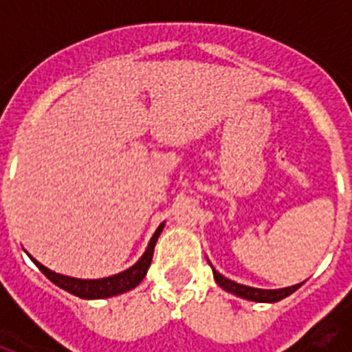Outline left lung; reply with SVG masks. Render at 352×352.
Masks as SVG:
<instances>
[{
	"label": "left lung",
	"instance_id": "8db88e82",
	"mask_svg": "<svg viewBox=\"0 0 352 352\" xmlns=\"http://www.w3.org/2000/svg\"><path fill=\"white\" fill-rule=\"evenodd\" d=\"M210 267H212V265H210ZM212 270H214V278L221 289H225L226 292H230V294H235L237 298H243V300L248 301H257V303H276V301L283 300V298L290 296L292 292H296L301 285L305 283V281H301V283L292 285V287H285V289H254V287L235 283L232 279L225 278V276L217 272L214 267H212Z\"/></svg>",
	"mask_w": 352,
	"mask_h": 352
}]
</instances>
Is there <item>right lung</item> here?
<instances>
[{
  "label": "right lung",
  "mask_w": 352,
  "mask_h": 352,
  "mask_svg": "<svg viewBox=\"0 0 352 352\" xmlns=\"http://www.w3.org/2000/svg\"><path fill=\"white\" fill-rule=\"evenodd\" d=\"M164 230V223H160L159 228L155 230L153 237L149 239L148 248L142 254V257L138 259L133 267H129L124 272H118L115 276H109V278H100V279H80V278H71V276H63V274H58L51 268L43 267L40 261H36L34 257H29L32 259L36 267L40 268L41 272L45 274L47 278L51 279L52 283L58 285L60 289L67 290L71 294L78 296L82 300H104V298H113V296L124 294L127 290L135 289L148 274V268L151 265V259H153V250L155 245H157V239H159L160 232Z\"/></svg>",
  "instance_id": "add662e5"
}]
</instances>
